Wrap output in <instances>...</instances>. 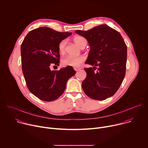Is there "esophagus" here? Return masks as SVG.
Wrapping results in <instances>:
<instances>
[{
    "mask_svg": "<svg viewBox=\"0 0 148 148\" xmlns=\"http://www.w3.org/2000/svg\"><path fill=\"white\" fill-rule=\"evenodd\" d=\"M74 69L75 71H79V70H80L81 69V68L79 67H74Z\"/></svg>",
    "mask_w": 148,
    "mask_h": 148,
    "instance_id": "34e87169",
    "label": "esophagus"
}]
</instances>
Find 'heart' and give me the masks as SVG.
<instances>
[{"label":"heart","mask_w":148,"mask_h":148,"mask_svg":"<svg viewBox=\"0 0 148 148\" xmlns=\"http://www.w3.org/2000/svg\"><path fill=\"white\" fill-rule=\"evenodd\" d=\"M74 43L79 47H81L82 42L86 40L85 38L81 36H75L73 39ZM66 45V41L62 40L58 45V51L60 53L62 54L64 53L65 47ZM85 57L83 56H79L76 57H73L71 56H67L63 58L61 60V63L64 66H70V67H78L82 63L85 61Z\"/></svg>","instance_id":"b5f03b06"}]
</instances>
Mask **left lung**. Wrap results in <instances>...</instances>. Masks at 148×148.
I'll return each mask as SVG.
<instances>
[{"label": "left lung", "instance_id": "1", "mask_svg": "<svg viewBox=\"0 0 148 148\" xmlns=\"http://www.w3.org/2000/svg\"><path fill=\"white\" fill-rule=\"evenodd\" d=\"M75 33L87 40L91 48L85 63L94 66L84 69L87 77L82 83L84 92L95 100L112 97L119 89L126 73L127 47L122 37L106 25Z\"/></svg>", "mask_w": 148, "mask_h": 148}]
</instances>
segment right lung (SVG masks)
I'll return each mask as SVG.
<instances>
[{
	"label": "right lung",
	"instance_id": "1",
	"mask_svg": "<svg viewBox=\"0 0 148 148\" xmlns=\"http://www.w3.org/2000/svg\"><path fill=\"white\" fill-rule=\"evenodd\" d=\"M47 27L30 31L21 45L22 71L29 91L40 99L52 101L64 92L69 78L76 71L67 66L60 70H50L59 65L58 45L71 35Z\"/></svg>",
	"mask_w": 148,
	"mask_h": 148
}]
</instances>
